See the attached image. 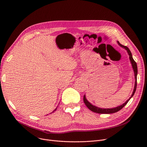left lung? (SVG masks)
Segmentation results:
<instances>
[{"label": "left lung", "instance_id": "obj_1", "mask_svg": "<svg viewBox=\"0 0 147 147\" xmlns=\"http://www.w3.org/2000/svg\"><path fill=\"white\" fill-rule=\"evenodd\" d=\"M117 43L120 46H121V47H123V48H124L125 49L127 50V53L129 55V58H130V62H131V64H132L133 69L134 70V73H135V86H134V91H133V94H132V96H131V97L130 98V99L134 96L135 92L136 91V86H137V74H138L137 64H136V63L134 61V59L132 57V53H131L130 51L129 50V49L127 47V46L120 44L119 43V42H117ZM130 99H127L125 103H124L123 105H121L120 106H119V107H115V108H113V109H100V108L96 107H95L93 105H92L89 102H88L87 101V99H86V97H85V95H84V96H83V101H84V103L85 104V105H86V107L88 108V109L90 111H93L94 113H98V114H111V113H116V112L120 111V110H121L127 104V103L128 102V101H129Z\"/></svg>", "mask_w": 147, "mask_h": 147}]
</instances>
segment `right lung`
I'll return each mask as SVG.
<instances>
[{"mask_svg": "<svg viewBox=\"0 0 147 147\" xmlns=\"http://www.w3.org/2000/svg\"><path fill=\"white\" fill-rule=\"evenodd\" d=\"M57 110V109H55V110Z\"/></svg>", "mask_w": 147, "mask_h": 147, "instance_id": "1", "label": "right lung"}]
</instances>
